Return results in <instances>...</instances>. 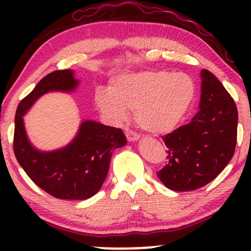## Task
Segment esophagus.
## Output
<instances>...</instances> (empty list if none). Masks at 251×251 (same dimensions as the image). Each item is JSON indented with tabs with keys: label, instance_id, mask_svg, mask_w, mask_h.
<instances>
[{
	"label": "esophagus",
	"instance_id": "obj_1",
	"mask_svg": "<svg viewBox=\"0 0 251 251\" xmlns=\"http://www.w3.org/2000/svg\"><path fill=\"white\" fill-rule=\"evenodd\" d=\"M125 134H126V138H127L128 142H137V140L139 139V137H140V135L138 134L137 132L131 131V129H126Z\"/></svg>",
	"mask_w": 251,
	"mask_h": 251
}]
</instances>
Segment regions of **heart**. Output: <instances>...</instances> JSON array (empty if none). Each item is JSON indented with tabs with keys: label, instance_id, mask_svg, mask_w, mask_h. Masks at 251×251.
I'll use <instances>...</instances> for the list:
<instances>
[{
	"label": "heart",
	"instance_id": "1",
	"mask_svg": "<svg viewBox=\"0 0 251 251\" xmlns=\"http://www.w3.org/2000/svg\"><path fill=\"white\" fill-rule=\"evenodd\" d=\"M196 85L185 73L146 71L124 74L112 81L111 92L98 89L94 101L107 119L122 124L129 111L144 131L162 134L179 124L195 99Z\"/></svg>",
	"mask_w": 251,
	"mask_h": 251
}]
</instances>
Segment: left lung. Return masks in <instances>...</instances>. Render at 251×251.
<instances>
[{
	"mask_svg": "<svg viewBox=\"0 0 251 251\" xmlns=\"http://www.w3.org/2000/svg\"><path fill=\"white\" fill-rule=\"evenodd\" d=\"M200 109L192 120L164 135L169 163L157 172L174 191L206 185L223 171L234 155L237 140L236 103L220 80L201 70Z\"/></svg>",
	"mask_w": 251,
	"mask_h": 251,
	"instance_id": "1",
	"label": "left lung"
}]
</instances>
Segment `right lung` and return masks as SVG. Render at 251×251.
I'll return each instance as SVG.
<instances>
[{
    "label": "right lung",
    "instance_id": "obj_1",
    "mask_svg": "<svg viewBox=\"0 0 251 251\" xmlns=\"http://www.w3.org/2000/svg\"><path fill=\"white\" fill-rule=\"evenodd\" d=\"M79 81L74 71H54L19 103L15 114L14 153L22 169L39 188L59 200H87L99 191L107 176L112 152L126 145L120 128L86 120L65 148L43 152L34 148L25 129L24 116L45 93L72 92Z\"/></svg>",
    "mask_w": 251,
    "mask_h": 251
}]
</instances>
